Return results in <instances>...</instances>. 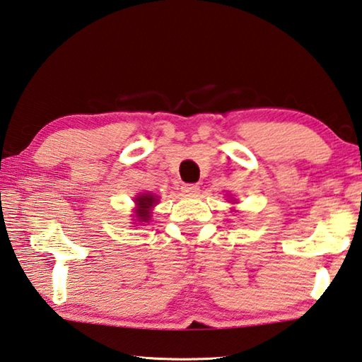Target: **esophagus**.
Wrapping results in <instances>:
<instances>
[{"label":"esophagus","instance_id":"obj_1","mask_svg":"<svg viewBox=\"0 0 362 362\" xmlns=\"http://www.w3.org/2000/svg\"><path fill=\"white\" fill-rule=\"evenodd\" d=\"M181 190H182V192L186 194V195H195V194H199L200 187L197 186V184H182Z\"/></svg>","mask_w":362,"mask_h":362}]
</instances>
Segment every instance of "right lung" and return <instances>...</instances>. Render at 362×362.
Here are the masks:
<instances>
[{"instance_id":"add662e5","label":"right lung","mask_w":362,"mask_h":362,"mask_svg":"<svg viewBox=\"0 0 362 362\" xmlns=\"http://www.w3.org/2000/svg\"><path fill=\"white\" fill-rule=\"evenodd\" d=\"M156 203H158V197L149 192L135 197V204H137V208H135V216H134L135 221H139L140 223L151 221V208Z\"/></svg>"}]
</instances>
